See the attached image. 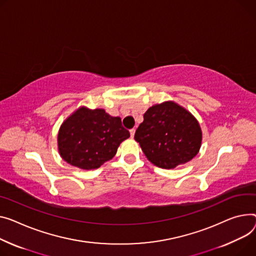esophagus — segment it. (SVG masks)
Here are the masks:
<instances>
[{
  "label": "esophagus",
  "mask_w": 256,
  "mask_h": 256,
  "mask_svg": "<svg viewBox=\"0 0 256 256\" xmlns=\"http://www.w3.org/2000/svg\"><path fill=\"white\" fill-rule=\"evenodd\" d=\"M134 132H136V130H134V128H132V130H130V137H132V138H134Z\"/></svg>",
  "instance_id": "1"
}]
</instances>
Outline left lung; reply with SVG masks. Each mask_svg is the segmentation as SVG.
Returning <instances> with one entry per match:
<instances>
[{
	"label": "left lung",
	"mask_w": 256,
	"mask_h": 256,
	"mask_svg": "<svg viewBox=\"0 0 256 256\" xmlns=\"http://www.w3.org/2000/svg\"><path fill=\"white\" fill-rule=\"evenodd\" d=\"M146 158L162 168L192 160L200 150L202 130L196 119L174 102L150 107L134 132Z\"/></svg>",
	"instance_id": "left-lung-1"
}]
</instances>
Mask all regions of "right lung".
Returning a JSON list of instances; mask_svg holds the SVG:
<instances>
[{
  "label": "right lung",
  "mask_w": 256,
  "mask_h": 256,
  "mask_svg": "<svg viewBox=\"0 0 256 256\" xmlns=\"http://www.w3.org/2000/svg\"><path fill=\"white\" fill-rule=\"evenodd\" d=\"M130 137L122 119L103 109H78L62 124L58 132L60 156L70 164L94 170L111 160L118 146Z\"/></svg>",
  "instance_id": "1"
}]
</instances>
